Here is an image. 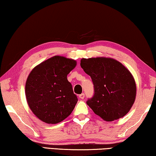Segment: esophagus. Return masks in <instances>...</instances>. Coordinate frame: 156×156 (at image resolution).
<instances>
[{
    "label": "esophagus",
    "mask_w": 156,
    "mask_h": 156,
    "mask_svg": "<svg viewBox=\"0 0 156 156\" xmlns=\"http://www.w3.org/2000/svg\"><path fill=\"white\" fill-rule=\"evenodd\" d=\"M79 97H80V98L82 99H84L85 98V94H84V93H82V94L79 95Z\"/></svg>",
    "instance_id": "1"
}]
</instances>
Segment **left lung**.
<instances>
[{
	"instance_id": "obj_1",
	"label": "left lung",
	"mask_w": 156,
	"mask_h": 156,
	"mask_svg": "<svg viewBox=\"0 0 156 156\" xmlns=\"http://www.w3.org/2000/svg\"><path fill=\"white\" fill-rule=\"evenodd\" d=\"M80 66L94 85V94L86 103L95 114L106 121L126 115L136 97L135 81L131 73L111 58H83Z\"/></svg>"
}]
</instances>
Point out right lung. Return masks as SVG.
<instances>
[{"label":"right lung","mask_w":156,"mask_h":156,"mask_svg":"<svg viewBox=\"0 0 156 156\" xmlns=\"http://www.w3.org/2000/svg\"><path fill=\"white\" fill-rule=\"evenodd\" d=\"M75 60L55 56L31 71L25 86L27 103L36 117L48 124L62 122L78 102L67 75L75 68Z\"/></svg>","instance_id":"right-lung-1"}]
</instances>
